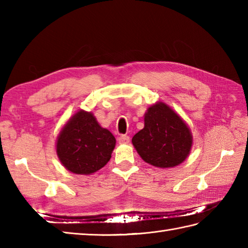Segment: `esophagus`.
<instances>
[{
	"label": "esophagus",
	"mask_w": 248,
	"mask_h": 248,
	"mask_svg": "<svg viewBox=\"0 0 248 248\" xmlns=\"http://www.w3.org/2000/svg\"><path fill=\"white\" fill-rule=\"evenodd\" d=\"M119 144H128L130 141V138L128 135H120L118 138Z\"/></svg>",
	"instance_id": "esophagus-1"
}]
</instances>
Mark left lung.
Listing matches in <instances>:
<instances>
[{"instance_id":"1","label":"left lung","mask_w":248,"mask_h":248,"mask_svg":"<svg viewBox=\"0 0 248 248\" xmlns=\"http://www.w3.org/2000/svg\"><path fill=\"white\" fill-rule=\"evenodd\" d=\"M144 128L132 139L140 156L148 164L170 168L181 164L193 146L188 125L170 105L156 102L147 108Z\"/></svg>"}]
</instances>
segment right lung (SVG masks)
Listing matches in <instances>:
<instances>
[{"mask_svg":"<svg viewBox=\"0 0 248 248\" xmlns=\"http://www.w3.org/2000/svg\"><path fill=\"white\" fill-rule=\"evenodd\" d=\"M115 145L114 135L99 124L93 114L80 109L57 136L56 155L67 170L92 175L107 165Z\"/></svg>","mask_w":248,"mask_h":248,"instance_id":"right-lung-1","label":"right lung"}]
</instances>
